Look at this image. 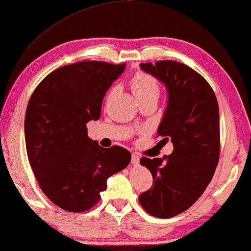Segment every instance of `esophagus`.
I'll use <instances>...</instances> for the list:
<instances>
[{
    "instance_id": "34e87169",
    "label": "esophagus",
    "mask_w": 251,
    "mask_h": 251,
    "mask_svg": "<svg viewBox=\"0 0 251 251\" xmlns=\"http://www.w3.org/2000/svg\"><path fill=\"white\" fill-rule=\"evenodd\" d=\"M131 164H133L134 166H137L139 164V156L137 154L131 155Z\"/></svg>"
}]
</instances>
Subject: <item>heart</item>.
I'll use <instances>...</instances> for the list:
<instances>
[{
  "label": "heart",
  "mask_w": 251,
  "mask_h": 251,
  "mask_svg": "<svg viewBox=\"0 0 251 251\" xmlns=\"http://www.w3.org/2000/svg\"><path fill=\"white\" fill-rule=\"evenodd\" d=\"M130 86L138 100L155 99L160 95V85L158 79L146 72H137L130 79Z\"/></svg>",
  "instance_id": "obj_1"
}]
</instances>
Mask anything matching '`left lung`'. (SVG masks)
Returning <instances> with one entry per match:
<instances>
[{"instance_id": "left-lung-1", "label": "left lung", "mask_w": 251, "mask_h": 251, "mask_svg": "<svg viewBox=\"0 0 251 251\" xmlns=\"http://www.w3.org/2000/svg\"><path fill=\"white\" fill-rule=\"evenodd\" d=\"M142 70L167 86L168 105L157 131L174 151L163 158L142 157L152 185L139 195L148 214L171 218L193 206L214 176L220 154L219 108L216 95L202 76L176 61L141 63Z\"/></svg>"}]
</instances>
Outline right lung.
Listing matches in <instances>:
<instances>
[{
	"label": "right lung",
	"mask_w": 251,
	"mask_h": 251,
	"mask_svg": "<svg viewBox=\"0 0 251 251\" xmlns=\"http://www.w3.org/2000/svg\"><path fill=\"white\" fill-rule=\"evenodd\" d=\"M124 64L83 61L55 70L37 85L25 114L29 165L50 201L71 212L94 207L106 180L129 164L121 146L104 148L87 136L101 103Z\"/></svg>",
	"instance_id": "obj_1"
}]
</instances>
